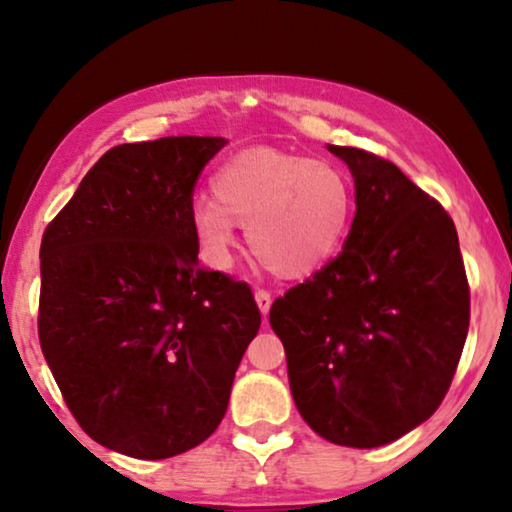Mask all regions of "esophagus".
I'll return each instance as SVG.
<instances>
[{
	"instance_id": "obj_1",
	"label": "esophagus",
	"mask_w": 512,
	"mask_h": 512,
	"mask_svg": "<svg viewBox=\"0 0 512 512\" xmlns=\"http://www.w3.org/2000/svg\"><path fill=\"white\" fill-rule=\"evenodd\" d=\"M256 305H258V310H261L263 317H268L270 305H272V296H270V291L258 289V291H256Z\"/></svg>"
}]
</instances>
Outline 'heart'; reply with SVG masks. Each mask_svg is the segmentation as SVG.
Masks as SVG:
<instances>
[{"label": "heart", "mask_w": 512, "mask_h": 512, "mask_svg": "<svg viewBox=\"0 0 512 512\" xmlns=\"http://www.w3.org/2000/svg\"><path fill=\"white\" fill-rule=\"evenodd\" d=\"M212 198L191 209L193 233L214 268H228L235 223L247 228L258 263L279 277H305L342 244L352 219V186L338 167L275 149H247L212 177Z\"/></svg>", "instance_id": "heart-1"}]
</instances>
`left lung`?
Wrapping results in <instances>:
<instances>
[{
  "label": "left lung",
  "instance_id": "1",
  "mask_svg": "<svg viewBox=\"0 0 512 512\" xmlns=\"http://www.w3.org/2000/svg\"><path fill=\"white\" fill-rule=\"evenodd\" d=\"M356 186L345 249L270 307L296 408L314 433L380 447L429 419L471 319L457 228L394 163L328 146Z\"/></svg>",
  "mask_w": 512,
  "mask_h": 512
}]
</instances>
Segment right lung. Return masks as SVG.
<instances>
[{"label":"right lung","instance_id":"1","mask_svg":"<svg viewBox=\"0 0 512 512\" xmlns=\"http://www.w3.org/2000/svg\"><path fill=\"white\" fill-rule=\"evenodd\" d=\"M223 146H114L41 237V352L81 429L128 457L212 436L261 326L249 284L198 263L193 188Z\"/></svg>","mask_w":512,"mask_h":512}]
</instances>
